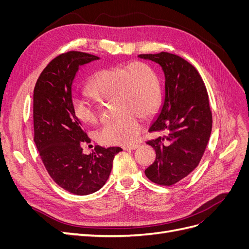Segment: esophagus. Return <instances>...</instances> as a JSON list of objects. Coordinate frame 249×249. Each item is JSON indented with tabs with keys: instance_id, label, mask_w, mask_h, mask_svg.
<instances>
[{
	"instance_id": "1",
	"label": "esophagus",
	"mask_w": 249,
	"mask_h": 249,
	"mask_svg": "<svg viewBox=\"0 0 249 249\" xmlns=\"http://www.w3.org/2000/svg\"><path fill=\"white\" fill-rule=\"evenodd\" d=\"M138 147H139V145H126V146L124 145V146H123V149L124 150H134Z\"/></svg>"
}]
</instances>
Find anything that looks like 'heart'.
Returning a JSON list of instances; mask_svg holds the SVG:
<instances>
[{
	"label": "heart",
	"mask_w": 249,
	"mask_h": 249,
	"mask_svg": "<svg viewBox=\"0 0 249 249\" xmlns=\"http://www.w3.org/2000/svg\"><path fill=\"white\" fill-rule=\"evenodd\" d=\"M88 92L101 103H111L114 122L96 132V140L105 145H129L142 131V118L152 117L161 102V87L156 72L142 62L100 71L90 81ZM76 117L85 124L99 122V113L84 97H74Z\"/></svg>",
	"instance_id": "heart-1"
}]
</instances>
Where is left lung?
<instances>
[{"label":"left lung","mask_w":249,"mask_h":249,"mask_svg":"<svg viewBox=\"0 0 249 249\" xmlns=\"http://www.w3.org/2000/svg\"><path fill=\"white\" fill-rule=\"evenodd\" d=\"M138 57L159 64L165 78L163 105L148 130L164 136L146 142L157 156L145 175L170 186L196 168L205 153L212 131L209 96L196 69L182 57L167 52Z\"/></svg>","instance_id":"8db88e82"}]
</instances>
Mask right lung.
Segmentation results:
<instances>
[{
  "mask_svg": "<svg viewBox=\"0 0 249 249\" xmlns=\"http://www.w3.org/2000/svg\"><path fill=\"white\" fill-rule=\"evenodd\" d=\"M82 52H67L47 65L36 82L33 95L34 142L51 178L64 190L91 194L107 182L120 147H94L83 154L88 142L82 123L74 115L71 88L80 66L99 60Z\"/></svg>",
  "mask_w": 249,
  "mask_h": 249,
  "instance_id": "1",
  "label": "right lung"
}]
</instances>
